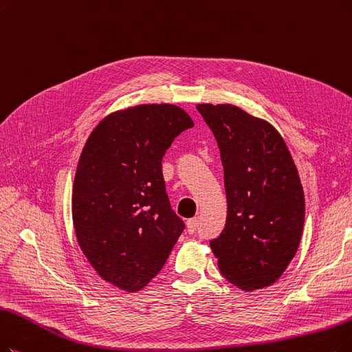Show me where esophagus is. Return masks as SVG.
Masks as SVG:
<instances>
[{
  "mask_svg": "<svg viewBox=\"0 0 352 352\" xmlns=\"http://www.w3.org/2000/svg\"><path fill=\"white\" fill-rule=\"evenodd\" d=\"M186 228H188V232H189V234H195L196 230H198V219H196V218L188 219Z\"/></svg>",
  "mask_w": 352,
  "mask_h": 352,
  "instance_id": "esophagus-1",
  "label": "esophagus"
}]
</instances>
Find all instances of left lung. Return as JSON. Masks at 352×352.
Segmentation results:
<instances>
[{
	"label": "left lung",
	"instance_id": "obj_1",
	"mask_svg": "<svg viewBox=\"0 0 352 352\" xmlns=\"http://www.w3.org/2000/svg\"><path fill=\"white\" fill-rule=\"evenodd\" d=\"M221 151L227 222L209 243L221 274L243 290L273 285L300 244L305 195L283 137L231 104L196 105Z\"/></svg>",
	"mask_w": 352,
	"mask_h": 352
}]
</instances>
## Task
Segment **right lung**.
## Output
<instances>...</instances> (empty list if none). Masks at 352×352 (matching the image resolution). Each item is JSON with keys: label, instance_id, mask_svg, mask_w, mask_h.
Returning <instances> with one entry per match:
<instances>
[{"label": "right lung", "instance_id": "obj_1", "mask_svg": "<svg viewBox=\"0 0 352 352\" xmlns=\"http://www.w3.org/2000/svg\"><path fill=\"white\" fill-rule=\"evenodd\" d=\"M193 121L172 104H143L107 116L78 162L72 218L83 254L105 282L125 292L150 283L185 223L170 208L162 160Z\"/></svg>", "mask_w": 352, "mask_h": 352}]
</instances>
